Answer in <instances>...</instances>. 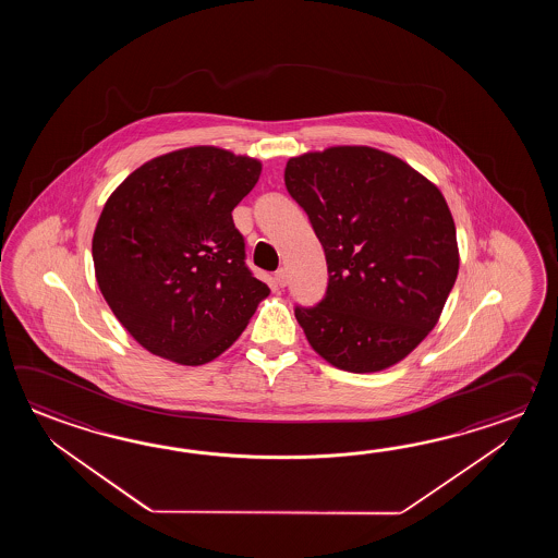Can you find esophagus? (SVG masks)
Returning <instances> with one entry per match:
<instances>
[{
    "label": "esophagus",
    "instance_id": "obj_1",
    "mask_svg": "<svg viewBox=\"0 0 558 558\" xmlns=\"http://www.w3.org/2000/svg\"><path fill=\"white\" fill-rule=\"evenodd\" d=\"M275 283L279 284L281 289L287 287V283H289V274H287V269H279V271L275 274Z\"/></svg>",
    "mask_w": 558,
    "mask_h": 558
}]
</instances>
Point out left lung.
Instances as JSON below:
<instances>
[{
    "instance_id": "8db88e82",
    "label": "left lung",
    "mask_w": 558,
    "mask_h": 558,
    "mask_svg": "<svg viewBox=\"0 0 558 558\" xmlns=\"http://www.w3.org/2000/svg\"><path fill=\"white\" fill-rule=\"evenodd\" d=\"M284 185L329 271L319 303L295 307L311 347L351 373L403 361L437 325L459 274L442 193L399 157L363 145L289 159Z\"/></svg>"
}]
</instances>
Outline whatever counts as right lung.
<instances>
[{"label": "right lung", "instance_id": "obj_1", "mask_svg": "<svg viewBox=\"0 0 558 558\" xmlns=\"http://www.w3.org/2000/svg\"><path fill=\"white\" fill-rule=\"evenodd\" d=\"M257 159L187 147L135 169L95 227V277L119 323L149 353L205 365L238 341L269 287L245 263L231 211Z\"/></svg>", "mask_w": 558, "mask_h": 558}]
</instances>
